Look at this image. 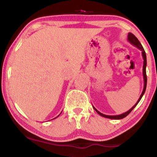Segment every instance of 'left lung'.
Here are the masks:
<instances>
[{
	"mask_svg": "<svg viewBox=\"0 0 157 157\" xmlns=\"http://www.w3.org/2000/svg\"><path fill=\"white\" fill-rule=\"evenodd\" d=\"M128 42L130 43L133 45V46H136V48H138L139 49L141 50L142 51V58H143V68H142V75H143V79H144V87H143V90H142V92L141 94V95H140V98H139V100H137V102H136V104L133 106L132 108H131V109H129L128 111H126V112L122 113V114H120V115H113V116H111V115H105V114H103V113H100V111H97V110L95 109L94 107L93 106L94 109L95 110V111H97V113H99V114L100 115V116L103 117H105V118H109V119H113V120H121L122 118H125L126 116H128V115L129 114V113H131V111H132L133 109H134L135 107H136V105H137L139 103V102L140 101V100L142 99V96H143V94H145V89H146V86H147V76H146V65H147V60H146V54H145V50H144L143 47H142V44H140V42L139 41V40L136 38V37L134 35H133L132 33H128Z\"/></svg>",
	"mask_w": 157,
	"mask_h": 157,
	"instance_id": "obj_1",
	"label": "left lung"
}]
</instances>
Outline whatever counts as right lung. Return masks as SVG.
I'll return each mask as SVG.
<instances>
[{"label":"right lung","instance_id":"obj_1","mask_svg":"<svg viewBox=\"0 0 157 157\" xmlns=\"http://www.w3.org/2000/svg\"><path fill=\"white\" fill-rule=\"evenodd\" d=\"M59 115H60V114H59ZM59 115H58V116H57V117H59ZM57 117H55V118H57Z\"/></svg>","mask_w":157,"mask_h":157}]
</instances>
